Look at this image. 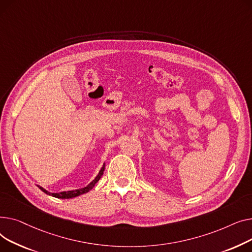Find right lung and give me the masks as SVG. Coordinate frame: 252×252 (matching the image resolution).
Segmentation results:
<instances>
[{
    "mask_svg": "<svg viewBox=\"0 0 252 252\" xmlns=\"http://www.w3.org/2000/svg\"><path fill=\"white\" fill-rule=\"evenodd\" d=\"M103 170H105V165L102 166V168L100 169L98 175L95 177V179L90 184L87 185L86 187L84 188H81V189H77V190H72V191H63V192H60V193H51V192H48L47 190H44L42 187L38 186L39 189L44 192V193H47L49 195H52L54 197H57V198H62V199H68V198H73V197H76V196H79L81 194H84L86 193V192L90 191L91 189H93V187L94 186V184L101 178V176L103 174Z\"/></svg>",
    "mask_w": 252,
    "mask_h": 252,
    "instance_id": "1",
    "label": "right lung"
}]
</instances>
